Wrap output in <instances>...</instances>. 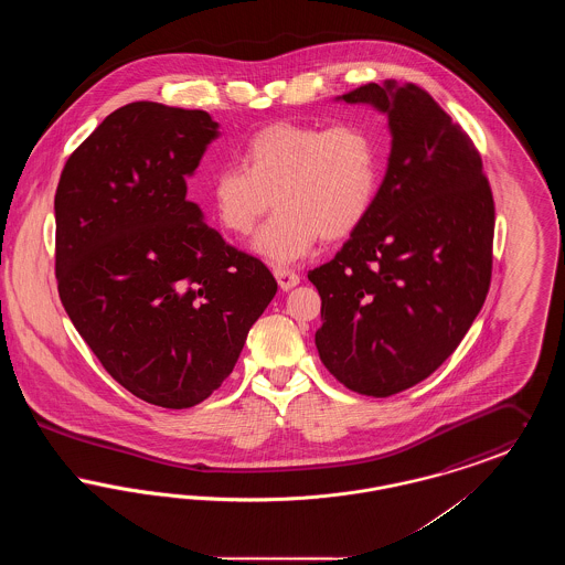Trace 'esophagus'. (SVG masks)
Segmentation results:
<instances>
[{
    "label": "esophagus",
    "instance_id": "1",
    "mask_svg": "<svg viewBox=\"0 0 565 565\" xmlns=\"http://www.w3.org/2000/svg\"><path fill=\"white\" fill-rule=\"evenodd\" d=\"M275 277H277V284H279V288L281 290H292L295 286H298V281H300V277L296 275L295 270L286 269V267H277L275 269Z\"/></svg>",
    "mask_w": 565,
    "mask_h": 565
}]
</instances>
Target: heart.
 Here are the masks:
<instances>
[{
	"label": "heart",
	"instance_id": "1",
	"mask_svg": "<svg viewBox=\"0 0 565 565\" xmlns=\"http://www.w3.org/2000/svg\"><path fill=\"white\" fill-rule=\"evenodd\" d=\"M242 161L212 175V212L231 235L247 237L275 205L254 249L277 265L320 239L350 237L371 214L385 171L379 137L358 122H273L245 141Z\"/></svg>",
	"mask_w": 565,
	"mask_h": 565
}]
</instances>
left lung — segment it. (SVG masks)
Wrapping results in <instances>:
<instances>
[{"mask_svg":"<svg viewBox=\"0 0 565 565\" xmlns=\"http://www.w3.org/2000/svg\"><path fill=\"white\" fill-rule=\"evenodd\" d=\"M339 99L387 114L392 150L371 214L309 270L316 348L351 392L387 398L428 379L479 316L495 207L472 139L424 88L371 82Z\"/></svg>","mask_w":565,"mask_h":565,"instance_id":"left-lung-1","label":"left lung"}]
</instances>
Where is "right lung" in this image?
<instances>
[{
  "label": "right lung",
  "mask_w": 565,
  "mask_h": 565,
  "mask_svg": "<svg viewBox=\"0 0 565 565\" xmlns=\"http://www.w3.org/2000/svg\"><path fill=\"white\" fill-rule=\"evenodd\" d=\"M215 137L203 109L135 102L72 152L54 194L70 320L109 375L162 408L212 396L277 292L270 270L186 199Z\"/></svg>",
  "instance_id": "add662e5"
}]
</instances>
